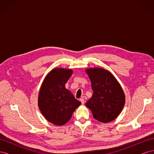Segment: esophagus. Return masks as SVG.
<instances>
[{"instance_id":"obj_1","label":"esophagus","mask_w":154,"mask_h":154,"mask_svg":"<svg viewBox=\"0 0 154 154\" xmlns=\"http://www.w3.org/2000/svg\"><path fill=\"white\" fill-rule=\"evenodd\" d=\"M80 101H81V103H82V105H84V103H85V100H84V99L80 98Z\"/></svg>"}]
</instances>
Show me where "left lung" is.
<instances>
[{
  "mask_svg": "<svg viewBox=\"0 0 154 154\" xmlns=\"http://www.w3.org/2000/svg\"><path fill=\"white\" fill-rule=\"evenodd\" d=\"M91 82L92 97L85 105L94 119L102 123L112 122L122 110L125 97L119 83L109 71L101 68L86 70Z\"/></svg>",
  "mask_w": 154,
  "mask_h": 154,
  "instance_id": "8db88e82",
  "label": "left lung"
}]
</instances>
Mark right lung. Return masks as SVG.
<instances>
[{
	"instance_id": "add662e5",
	"label": "right lung",
	"mask_w": 154,
	"mask_h": 154,
	"mask_svg": "<svg viewBox=\"0 0 154 154\" xmlns=\"http://www.w3.org/2000/svg\"><path fill=\"white\" fill-rule=\"evenodd\" d=\"M72 74L71 69L55 68L46 77L38 95V106L45 118L57 125H63L71 118L80 105L65 85Z\"/></svg>"
}]
</instances>
